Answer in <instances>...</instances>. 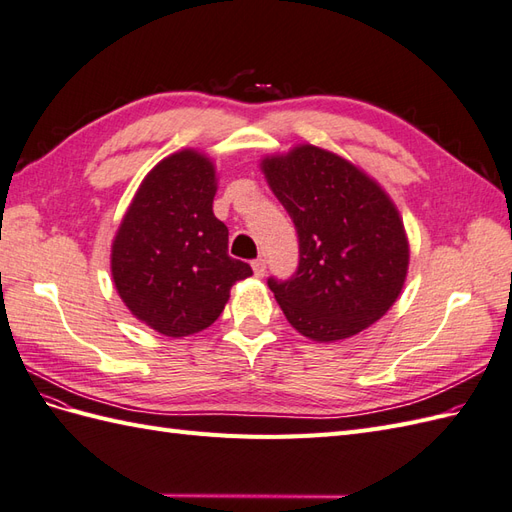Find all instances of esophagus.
<instances>
[{"mask_svg":"<svg viewBox=\"0 0 512 512\" xmlns=\"http://www.w3.org/2000/svg\"><path fill=\"white\" fill-rule=\"evenodd\" d=\"M253 272H255V277H264L266 274V259L264 257H257V259H253Z\"/></svg>","mask_w":512,"mask_h":512,"instance_id":"obj_1","label":"esophagus"}]
</instances>
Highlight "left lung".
Masks as SVG:
<instances>
[{"instance_id":"1","label":"left lung","mask_w":512,"mask_h":512,"mask_svg":"<svg viewBox=\"0 0 512 512\" xmlns=\"http://www.w3.org/2000/svg\"><path fill=\"white\" fill-rule=\"evenodd\" d=\"M264 173L298 235L296 272L268 279L287 322L313 342H335L381 320L409 266L389 196L359 168L311 144L264 160Z\"/></svg>"}]
</instances>
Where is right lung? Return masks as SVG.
Returning <instances> with one entry per match:
<instances>
[{
    "label": "right lung",
    "instance_id": "add662e5",
    "mask_svg": "<svg viewBox=\"0 0 512 512\" xmlns=\"http://www.w3.org/2000/svg\"><path fill=\"white\" fill-rule=\"evenodd\" d=\"M214 194L207 157L170 155L142 181L112 244V277L123 303L166 337L214 324L231 285L253 274L227 253L229 229L212 212Z\"/></svg>",
    "mask_w": 512,
    "mask_h": 512
}]
</instances>
